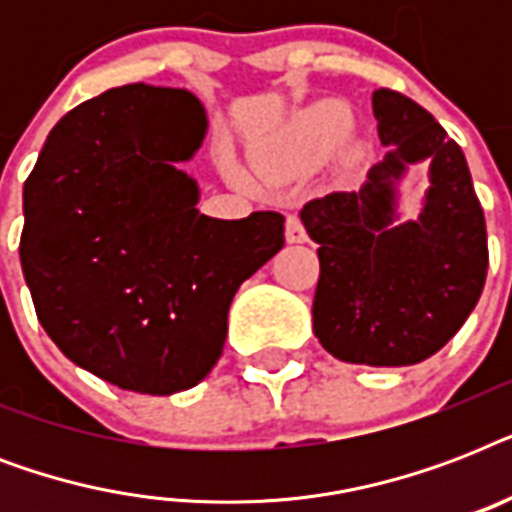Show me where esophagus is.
Returning <instances> with one entry per match:
<instances>
[{
  "label": "esophagus",
  "instance_id": "1",
  "mask_svg": "<svg viewBox=\"0 0 512 512\" xmlns=\"http://www.w3.org/2000/svg\"><path fill=\"white\" fill-rule=\"evenodd\" d=\"M284 236H287L289 244H300V241L308 239V233H305L303 223H300V217L287 215V228H284Z\"/></svg>",
  "mask_w": 512,
  "mask_h": 512
}]
</instances>
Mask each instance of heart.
<instances>
[{"instance_id":"heart-1","label":"heart","mask_w":512,"mask_h":512,"mask_svg":"<svg viewBox=\"0 0 512 512\" xmlns=\"http://www.w3.org/2000/svg\"><path fill=\"white\" fill-rule=\"evenodd\" d=\"M350 130V111L337 100L321 103L313 111L303 116L300 122V138L313 148V151H324V148L335 146L337 140L345 138V132ZM260 170L265 175H279V167L271 159L260 162Z\"/></svg>"}]
</instances>
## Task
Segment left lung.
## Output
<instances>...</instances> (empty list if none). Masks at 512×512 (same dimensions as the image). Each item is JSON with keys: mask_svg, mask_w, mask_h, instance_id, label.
<instances>
[{"mask_svg": "<svg viewBox=\"0 0 512 512\" xmlns=\"http://www.w3.org/2000/svg\"><path fill=\"white\" fill-rule=\"evenodd\" d=\"M374 119L390 151L361 191H335L300 209L319 244L313 332L340 361L420 364L457 335L484 292L489 247L462 148L401 92L374 90ZM431 159L421 217L395 223V180Z\"/></svg>", "mask_w": 512, "mask_h": 512, "instance_id": "left-lung-1", "label": "left lung"}]
</instances>
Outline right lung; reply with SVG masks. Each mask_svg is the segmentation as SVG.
Masks as SVG:
<instances>
[{"label":"right lung","mask_w":512,"mask_h":512,"mask_svg":"<svg viewBox=\"0 0 512 512\" xmlns=\"http://www.w3.org/2000/svg\"><path fill=\"white\" fill-rule=\"evenodd\" d=\"M188 90L127 84L68 111L23 185L20 265L36 319L76 366L172 396L212 372L236 289L284 247V217L217 220L177 170L201 146Z\"/></svg>","instance_id":"add662e5"}]
</instances>
